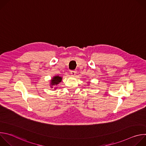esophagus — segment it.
Masks as SVG:
<instances>
[{
    "label": "esophagus",
    "instance_id": "34e87169",
    "mask_svg": "<svg viewBox=\"0 0 146 146\" xmlns=\"http://www.w3.org/2000/svg\"><path fill=\"white\" fill-rule=\"evenodd\" d=\"M76 72L74 71V70H71L70 71V74L72 76H74L76 75Z\"/></svg>",
    "mask_w": 146,
    "mask_h": 146
}]
</instances>
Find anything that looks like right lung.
I'll use <instances>...</instances> for the list:
<instances>
[{
	"label": "right lung",
	"mask_w": 146,
	"mask_h": 146,
	"mask_svg": "<svg viewBox=\"0 0 146 146\" xmlns=\"http://www.w3.org/2000/svg\"><path fill=\"white\" fill-rule=\"evenodd\" d=\"M62 78L59 76H54L52 80H51V87L53 88L52 86H55V85H58V84H59V82H61Z\"/></svg>",
	"instance_id": "1"
}]
</instances>
